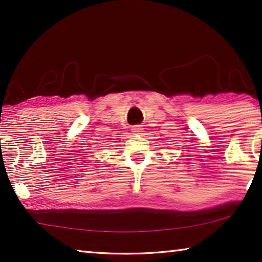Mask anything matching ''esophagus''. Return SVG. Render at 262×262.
<instances>
[{
  "instance_id": "34e87169",
  "label": "esophagus",
  "mask_w": 262,
  "mask_h": 262,
  "mask_svg": "<svg viewBox=\"0 0 262 262\" xmlns=\"http://www.w3.org/2000/svg\"><path fill=\"white\" fill-rule=\"evenodd\" d=\"M133 133H135V134H141V132H143V128L141 126H134L132 128Z\"/></svg>"
}]
</instances>
